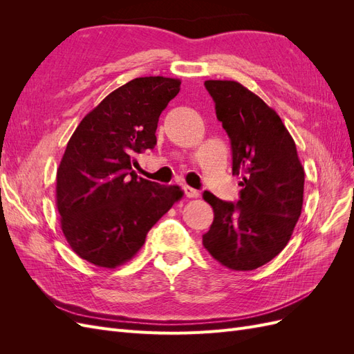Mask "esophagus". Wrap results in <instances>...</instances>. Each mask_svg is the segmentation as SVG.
<instances>
[{"label": "esophagus", "mask_w": 354, "mask_h": 354, "mask_svg": "<svg viewBox=\"0 0 354 354\" xmlns=\"http://www.w3.org/2000/svg\"><path fill=\"white\" fill-rule=\"evenodd\" d=\"M183 192H185L186 198H198L199 196V192L190 186H183Z\"/></svg>", "instance_id": "34e87169"}]
</instances>
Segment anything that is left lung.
Listing matches in <instances>:
<instances>
[{"mask_svg":"<svg viewBox=\"0 0 354 354\" xmlns=\"http://www.w3.org/2000/svg\"><path fill=\"white\" fill-rule=\"evenodd\" d=\"M217 120L232 145V171L242 186L238 202L203 192L214 221L205 250L232 270H254L273 260L291 239L303 208L304 168L294 138L259 95L236 81H205Z\"/></svg>","mask_w":354,"mask_h":354,"instance_id":"obj_1","label":"left lung"}]
</instances>
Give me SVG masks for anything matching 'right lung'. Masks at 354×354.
Returning a JSON list of instances; mask_svg holds the SVG:
<instances>
[{
  "label": "right lung",
  "mask_w": 354,
  "mask_h": 354,
  "mask_svg": "<svg viewBox=\"0 0 354 354\" xmlns=\"http://www.w3.org/2000/svg\"><path fill=\"white\" fill-rule=\"evenodd\" d=\"M180 80L136 78L84 116L56 177L60 226L73 252L115 269L142 248L147 232L183 196L178 186L137 177L134 156L153 149L159 115Z\"/></svg>",
  "instance_id": "obj_1"
}]
</instances>
